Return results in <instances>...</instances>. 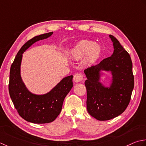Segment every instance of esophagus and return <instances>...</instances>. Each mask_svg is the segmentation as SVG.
Returning <instances> with one entry per match:
<instances>
[{"label":"esophagus","mask_w":146,"mask_h":146,"mask_svg":"<svg viewBox=\"0 0 146 146\" xmlns=\"http://www.w3.org/2000/svg\"><path fill=\"white\" fill-rule=\"evenodd\" d=\"M83 80V76L81 73H76L74 76V81L76 82H81Z\"/></svg>","instance_id":"34e87169"}]
</instances>
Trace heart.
<instances>
[{
	"instance_id": "1",
	"label": "heart",
	"mask_w": 146,
	"mask_h": 146,
	"mask_svg": "<svg viewBox=\"0 0 146 146\" xmlns=\"http://www.w3.org/2000/svg\"><path fill=\"white\" fill-rule=\"evenodd\" d=\"M102 54V47L93 41L82 40L71 50L70 55L73 58L80 59L86 56V61L93 63Z\"/></svg>"
}]
</instances>
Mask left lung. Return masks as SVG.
<instances>
[{
    "mask_svg": "<svg viewBox=\"0 0 146 146\" xmlns=\"http://www.w3.org/2000/svg\"><path fill=\"white\" fill-rule=\"evenodd\" d=\"M114 52L96 65L84 70L87 77V110L98 120H108L122 113L129 105L134 87V77L130 56L113 36ZM101 70L111 71L113 81L110 88H105L99 82Z\"/></svg>",
    "mask_w": 146,
    "mask_h": 146,
    "instance_id": "obj_1",
    "label": "left lung"
}]
</instances>
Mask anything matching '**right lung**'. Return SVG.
I'll use <instances>...</instances> for the list:
<instances>
[{
    "instance_id": "right-lung-1",
    "label": "right lung",
    "mask_w": 146,
    "mask_h": 146,
    "mask_svg": "<svg viewBox=\"0 0 146 146\" xmlns=\"http://www.w3.org/2000/svg\"><path fill=\"white\" fill-rule=\"evenodd\" d=\"M53 34L47 33L28 40L17 52L10 69L9 92L15 108L25 120L34 123H47L54 121L62 110L65 96L73 86L72 76L65 77L46 94L36 95L30 93L22 81L20 66L23 53L40 40L46 39Z\"/></svg>"
}]
</instances>
